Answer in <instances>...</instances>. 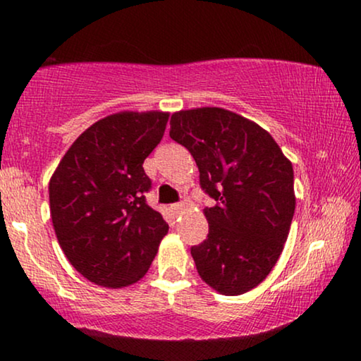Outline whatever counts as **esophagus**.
Masks as SVG:
<instances>
[{
  "mask_svg": "<svg viewBox=\"0 0 361 361\" xmlns=\"http://www.w3.org/2000/svg\"><path fill=\"white\" fill-rule=\"evenodd\" d=\"M172 210H174V214L179 215L185 210V205L184 204H174V205H172Z\"/></svg>",
  "mask_w": 361,
  "mask_h": 361,
  "instance_id": "obj_1",
  "label": "esophagus"
}]
</instances>
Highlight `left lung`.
<instances>
[{"label":"left lung","mask_w":361,"mask_h":361,"mask_svg":"<svg viewBox=\"0 0 361 361\" xmlns=\"http://www.w3.org/2000/svg\"><path fill=\"white\" fill-rule=\"evenodd\" d=\"M171 137L189 149L205 207L209 235L190 255L210 288L238 295L274 268L294 216V171L273 136L224 108H197L171 116Z\"/></svg>","instance_id":"1"}]
</instances>
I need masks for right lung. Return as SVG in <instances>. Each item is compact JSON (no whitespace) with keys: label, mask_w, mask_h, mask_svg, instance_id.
<instances>
[{"label":"right lung","mask_w":361,"mask_h":361,"mask_svg":"<svg viewBox=\"0 0 361 361\" xmlns=\"http://www.w3.org/2000/svg\"><path fill=\"white\" fill-rule=\"evenodd\" d=\"M162 111L115 113L77 137L49 182L59 245L92 283L125 288L147 273L169 230L146 202L142 162L164 136Z\"/></svg>","instance_id":"right-lung-1"}]
</instances>
